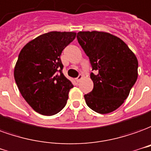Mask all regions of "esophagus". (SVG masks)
Instances as JSON below:
<instances>
[{"label": "esophagus", "instance_id": "esophagus-1", "mask_svg": "<svg viewBox=\"0 0 151 151\" xmlns=\"http://www.w3.org/2000/svg\"><path fill=\"white\" fill-rule=\"evenodd\" d=\"M83 77H84V76H83V75H79V76H78V77L76 78V81H77V82H80V81L83 79Z\"/></svg>", "mask_w": 151, "mask_h": 151}]
</instances>
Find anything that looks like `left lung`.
I'll return each mask as SVG.
<instances>
[{
  "instance_id": "8db88e82",
  "label": "left lung",
  "mask_w": 151,
  "mask_h": 151,
  "mask_svg": "<svg viewBox=\"0 0 151 151\" xmlns=\"http://www.w3.org/2000/svg\"><path fill=\"white\" fill-rule=\"evenodd\" d=\"M77 40L89 58L93 89L84 95L88 106L99 114L115 111L137 81L138 61L120 38L105 32H80Z\"/></svg>"
}]
</instances>
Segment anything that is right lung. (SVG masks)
<instances>
[{
    "instance_id": "add662e5",
    "label": "right lung",
    "mask_w": 151,
    "mask_h": 151,
    "mask_svg": "<svg viewBox=\"0 0 151 151\" xmlns=\"http://www.w3.org/2000/svg\"><path fill=\"white\" fill-rule=\"evenodd\" d=\"M76 32H50L26 44L19 53L14 76L20 93L35 111L53 115L67 104L73 84L63 73L60 55Z\"/></svg>"
}]
</instances>
